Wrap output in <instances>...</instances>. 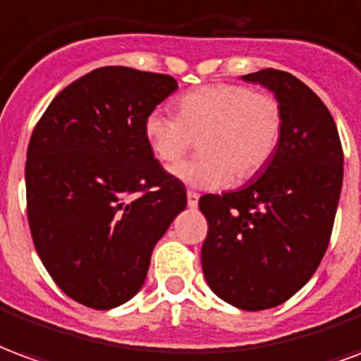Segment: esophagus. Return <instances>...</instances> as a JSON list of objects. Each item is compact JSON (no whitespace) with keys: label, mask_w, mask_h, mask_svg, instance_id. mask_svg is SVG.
<instances>
[{"label":"esophagus","mask_w":361,"mask_h":361,"mask_svg":"<svg viewBox=\"0 0 361 361\" xmlns=\"http://www.w3.org/2000/svg\"><path fill=\"white\" fill-rule=\"evenodd\" d=\"M186 198H188V207H190V209H196V207H198L200 196L196 194V192H188V194H186Z\"/></svg>","instance_id":"esophagus-1"}]
</instances>
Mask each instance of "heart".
I'll return each instance as SVG.
<instances>
[{"label":"heart","mask_w":361,"mask_h":361,"mask_svg":"<svg viewBox=\"0 0 361 361\" xmlns=\"http://www.w3.org/2000/svg\"><path fill=\"white\" fill-rule=\"evenodd\" d=\"M283 134V111L271 94L240 84H213L184 94L177 117L154 109L144 136L159 161L173 165L200 138V157L173 175L196 190H219L254 177L271 161Z\"/></svg>","instance_id":"obj_1"}]
</instances>
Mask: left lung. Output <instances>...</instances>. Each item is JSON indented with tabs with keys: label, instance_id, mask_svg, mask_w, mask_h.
Segmentation results:
<instances>
[{
	"label": "left lung",
	"instance_id": "8db88e82",
	"mask_svg": "<svg viewBox=\"0 0 361 361\" xmlns=\"http://www.w3.org/2000/svg\"><path fill=\"white\" fill-rule=\"evenodd\" d=\"M273 92L283 134L256 180L236 192L206 194L202 269L221 300L246 312L294 296L321 264L343 188V146L331 113L290 73L242 76Z\"/></svg>",
	"mask_w": 361,
	"mask_h": 361
}]
</instances>
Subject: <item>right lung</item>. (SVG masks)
I'll return each instance as SVG.
<instances>
[{"instance_id": "obj_1", "label": "right lung", "mask_w": 361, "mask_h": 361, "mask_svg": "<svg viewBox=\"0 0 361 361\" xmlns=\"http://www.w3.org/2000/svg\"><path fill=\"white\" fill-rule=\"evenodd\" d=\"M169 75L99 67L54 97L26 152L34 246L57 286L111 310L140 290L157 240L186 207L144 121L177 90Z\"/></svg>"}]
</instances>
